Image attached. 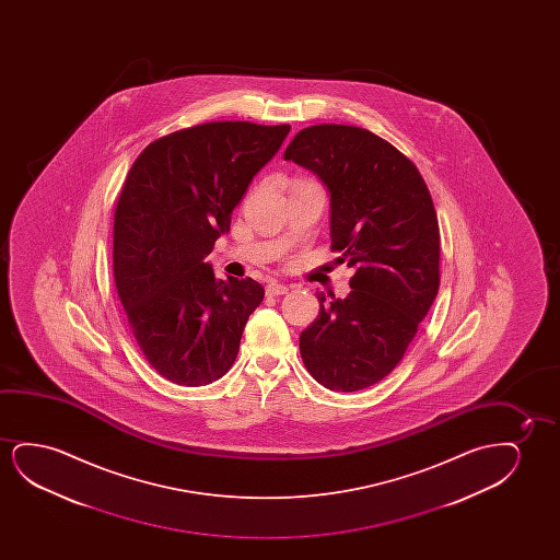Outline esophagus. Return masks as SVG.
<instances>
[{"mask_svg": "<svg viewBox=\"0 0 560 560\" xmlns=\"http://www.w3.org/2000/svg\"><path fill=\"white\" fill-rule=\"evenodd\" d=\"M289 292V287L283 283H277V281H271V283L266 287V294L268 296H281V294H287Z\"/></svg>", "mask_w": 560, "mask_h": 560, "instance_id": "34e87169", "label": "esophagus"}]
</instances>
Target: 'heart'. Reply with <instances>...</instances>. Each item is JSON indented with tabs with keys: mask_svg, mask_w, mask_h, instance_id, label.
Wrapping results in <instances>:
<instances>
[{
	"mask_svg": "<svg viewBox=\"0 0 560 560\" xmlns=\"http://www.w3.org/2000/svg\"><path fill=\"white\" fill-rule=\"evenodd\" d=\"M302 184H304V182H302Z\"/></svg>",
	"mask_w": 560,
	"mask_h": 560,
	"instance_id": "obj_1",
	"label": "heart"
}]
</instances>
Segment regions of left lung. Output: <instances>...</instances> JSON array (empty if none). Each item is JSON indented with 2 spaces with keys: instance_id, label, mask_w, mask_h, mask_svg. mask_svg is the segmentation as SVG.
Returning a JSON list of instances; mask_svg holds the SVG:
<instances>
[{
  "instance_id": "left-lung-1",
  "label": "left lung",
  "mask_w": 560,
  "mask_h": 560,
  "mask_svg": "<svg viewBox=\"0 0 560 560\" xmlns=\"http://www.w3.org/2000/svg\"><path fill=\"white\" fill-rule=\"evenodd\" d=\"M284 161L312 170L330 192V248L355 269L342 299L317 294L300 355L325 388L358 392L390 375L440 289V228L421 172L373 131L317 124Z\"/></svg>"
}]
</instances>
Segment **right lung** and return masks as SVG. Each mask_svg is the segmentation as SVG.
Returning <instances> with one entry per match:
<instances>
[{
	"label": "right lung",
	"instance_id": "obj_1",
	"mask_svg": "<svg viewBox=\"0 0 560 560\" xmlns=\"http://www.w3.org/2000/svg\"><path fill=\"white\" fill-rule=\"evenodd\" d=\"M289 124L207 122L141 151L115 210L113 273L139 350L182 386L218 381L264 300L250 277L222 281L205 261Z\"/></svg>",
	"mask_w": 560,
	"mask_h": 560
}]
</instances>
